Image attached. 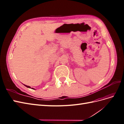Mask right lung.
<instances>
[{"label":"right lung","instance_id":"add662e5","mask_svg":"<svg viewBox=\"0 0 124 124\" xmlns=\"http://www.w3.org/2000/svg\"><path fill=\"white\" fill-rule=\"evenodd\" d=\"M24 86H25L26 87H28V88H31V87H30L29 86H27V85H25V84H24ZM32 89H34V88H31Z\"/></svg>","mask_w":124,"mask_h":124}]
</instances>
